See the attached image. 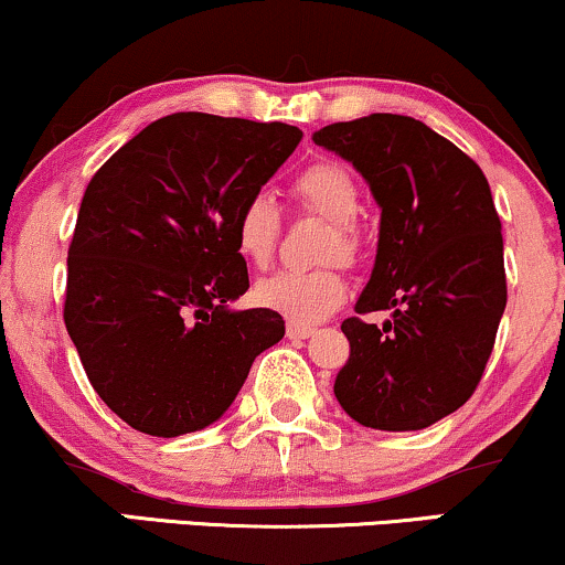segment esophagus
I'll list each match as a JSON object with an SVG mask.
<instances>
[{"instance_id": "obj_1", "label": "esophagus", "mask_w": 565, "mask_h": 565, "mask_svg": "<svg viewBox=\"0 0 565 565\" xmlns=\"http://www.w3.org/2000/svg\"><path fill=\"white\" fill-rule=\"evenodd\" d=\"M312 333H316V331H312V328H307V326H297V323H289L287 326L289 339H310Z\"/></svg>"}]
</instances>
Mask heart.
<instances>
[{
	"label": "heart",
	"mask_w": 565,
	"mask_h": 565,
	"mask_svg": "<svg viewBox=\"0 0 565 565\" xmlns=\"http://www.w3.org/2000/svg\"><path fill=\"white\" fill-rule=\"evenodd\" d=\"M291 192L307 211L333 224L326 258L354 260L360 249L354 218L360 213V192L352 174L333 161H318L299 171ZM281 213L266 192H253L234 218V245L253 266H266L278 245ZM255 302L278 312L297 326H316L339 310L349 297V284L339 268L323 270H276L255 284Z\"/></svg>",
	"instance_id": "heart-1"
}]
</instances>
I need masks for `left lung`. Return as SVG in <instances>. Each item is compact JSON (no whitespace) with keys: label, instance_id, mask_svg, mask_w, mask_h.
I'll list each match as a JSON object with an SVG mask.
<instances>
[{"label":"left lung","instance_id":"left-lung-1","mask_svg":"<svg viewBox=\"0 0 565 565\" xmlns=\"http://www.w3.org/2000/svg\"><path fill=\"white\" fill-rule=\"evenodd\" d=\"M352 163L381 209L377 255L354 310H391L383 328L347 318L349 360L333 394L373 430H423L467 404L505 310L501 218L482 169L402 114L312 132Z\"/></svg>","mask_w":565,"mask_h":565}]
</instances>
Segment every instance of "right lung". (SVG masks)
<instances>
[{"mask_svg": "<svg viewBox=\"0 0 565 565\" xmlns=\"http://www.w3.org/2000/svg\"><path fill=\"white\" fill-rule=\"evenodd\" d=\"M302 132L203 111L156 119L85 188L67 253L64 326L104 404L156 438L230 409L255 356L284 339L234 245L242 203Z\"/></svg>", "mask_w": 565, "mask_h": 565, "instance_id": "add662e5", "label": "right lung"}]
</instances>
